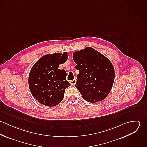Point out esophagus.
<instances>
[{"instance_id": "34e87169", "label": "esophagus", "mask_w": 147, "mask_h": 147, "mask_svg": "<svg viewBox=\"0 0 147 147\" xmlns=\"http://www.w3.org/2000/svg\"><path fill=\"white\" fill-rule=\"evenodd\" d=\"M76 79H73L72 80H71L70 82V83H71V85H75V84H76Z\"/></svg>"}]
</instances>
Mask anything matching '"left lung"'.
Listing matches in <instances>:
<instances>
[{
    "label": "left lung",
    "instance_id": "obj_1",
    "mask_svg": "<svg viewBox=\"0 0 147 147\" xmlns=\"http://www.w3.org/2000/svg\"><path fill=\"white\" fill-rule=\"evenodd\" d=\"M75 68L79 71L75 85L85 101L97 102L108 95L113 85V65L104 55L91 47L73 54Z\"/></svg>",
    "mask_w": 147,
    "mask_h": 147
}]
</instances>
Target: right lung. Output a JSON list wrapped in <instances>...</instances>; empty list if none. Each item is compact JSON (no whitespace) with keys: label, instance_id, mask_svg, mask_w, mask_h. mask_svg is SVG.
<instances>
[{"label":"right lung","instance_id":"right-lung-1","mask_svg":"<svg viewBox=\"0 0 147 147\" xmlns=\"http://www.w3.org/2000/svg\"><path fill=\"white\" fill-rule=\"evenodd\" d=\"M67 59L66 52L63 54L45 55L32 67L29 76V86L32 95L40 103L55 106L62 101L65 89L71 84L65 80V71L58 67Z\"/></svg>","mask_w":147,"mask_h":147}]
</instances>
